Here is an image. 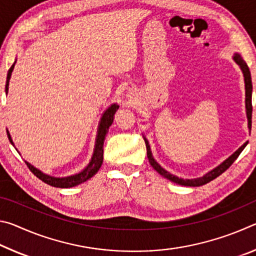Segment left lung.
Instances as JSON below:
<instances>
[{
	"label": "left lung",
	"instance_id": "obj_1",
	"mask_svg": "<svg viewBox=\"0 0 256 256\" xmlns=\"http://www.w3.org/2000/svg\"><path fill=\"white\" fill-rule=\"evenodd\" d=\"M234 60L240 66V70L242 72V74H244V81H245V106H246V115H248V128L250 131V128H252V78H250V68L248 66V64L245 63V60L242 58V56L240 54H234ZM144 142H146V156H148V159H149V162L151 166L154 167V170H157L160 175L164 176V178L170 180L172 182H174L176 184H180V185H184V186H202L206 183H209V182L214 180V178H216L219 175H222L224 172H226L229 167L232 166V164L235 162V160L238 158V156L240 154V152L248 144V142H245L244 144H242L240 149L236 150L235 152H234L230 157L227 158L224 160V162H222L219 164L218 167L214 168V170H210L209 172H206L204 176L202 177H198V178H190V180H184V178H180V177H177L175 175L170 174V172L164 170V168L160 166V164L156 162L152 157V154H151V150H150V146H149V142L146 138H144Z\"/></svg>",
	"mask_w": 256,
	"mask_h": 256
}]
</instances>
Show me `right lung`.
<instances>
[{"instance_id":"add662e5","label":"right lung","mask_w":256,"mask_h":256,"mask_svg":"<svg viewBox=\"0 0 256 256\" xmlns=\"http://www.w3.org/2000/svg\"><path fill=\"white\" fill-rule=\"evenodd\" d=\"M14 64H16V62L12 64L10 70L8 71L6 84V94H8V81H10L12 71H14ZM118 107L120 106L116 105V104H112V105H110L105 112H104V114H102V118H100V122H99V125H98V133H97V138H96V144H94V150L92 160H90L88 166H86L84 170L80 172L79 174L68 176V177L50 176L47 174H44V172H40V170H37L36 167H34L32 164H30L28 162H24L26 164H27L29 170H32V172L34 176L38 177V178L44 182V183L48 184L50 186H54V188H73V186L79 185L81 183H84V182L88 180L89 178H92V177L99 170V168H100L102 164L104 141H105V138H106V134L108 132V128H110V126L112 123V120H114V115H115L116 110H118ZM6 133H8V140H10L11 144H14L10 133H8V131H6Z\"/></svg>"}]
</instances>
